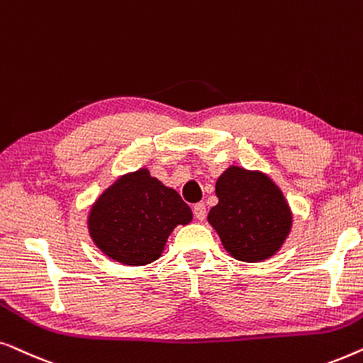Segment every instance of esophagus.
<instances>
[{"instance_id":"obj_1","label":"esophagus","mask_w":363,"mask_h":363,"mask_svg":"<svg viewBox=\"0 0 363 363\" xmlns=\"http://www.w3.org/2000/svg\"><path fill=\"white\" fill-rule=\"evenodd\" d=\"M192 211H194L196 219H199V220L206 219V204H204V202H197V204H194V207H192Z\"/></svg>"}]
</instances>
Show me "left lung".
<instances>
[{"label":"left lung","instance_id":"left-lung-1","mask_svg":"<svg viewBox=\"0 0 363 363\" xmlns=\"http://www.w3.org/2000/svg\"><path fill=\"white\" fill-rule=\"evenodd\" d=\"M217 206L207 216L232 257L262 262L286 242L292 212L279 186L267 174L227 167L216 182Z\"/></svg>","mask_w":363,"mask_h":363}]
</instances>
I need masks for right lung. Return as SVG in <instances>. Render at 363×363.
Listing matches in <instances>:
<instances>
[{"instance_id": "add662e5", "label": "right lung", "mask_w": 363, "mask_h": 363, "mask_svg": "<svg viewBox=\"0 0 363 363\" xmlns=\"http://www.w3.org/2000/svg\"><path fill=\"white\" fill-rule=\"evenodd\" d=\"M192 220L191 207L146 167L121 176L91 207L93 242L116 262L146 265L161 257L174 227Z\"/></svg>"}]
</instances>
